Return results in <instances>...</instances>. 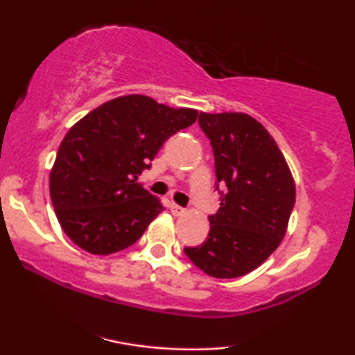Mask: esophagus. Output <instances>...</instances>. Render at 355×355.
Wrapping results in <instances>:
<instances>
[{"instance_id": "esophagus-1", "label": "esophagus", "mask_w": 355, "mask_h": 355, "mask_svg": "<svg viewBox=\"0 0 355 355\" xmlns=\"http://www.w3.org/2000/svg\"><path fill=\"white\" fill-rule=\"evenodd\" d=\"M169 210H171L173 215H176V216L184 215V213H186V208L179 207V205H176V203H169Z\"/></svg>"}]
</instances>
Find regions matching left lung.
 Returning <instances> with one entry per match:
<instances>
[{"label": "left lung", "instance_id": "left-lung-1", "mask_svg": "<svg viewBox=\"0 0 355 355\" xmlns=\"http://www.w3.org/2000/svg\"><path fill=\"white\" fill-rule=\"evenodd\" d=\"M198 124L215 155L220 208L208 216L202 245L184 252L213 278H239L260 266L283 241L295 203V184L268 130L245 113H200Z\"/></svg>", "mask_w": 355, "mask_h": 355}]
</instances>
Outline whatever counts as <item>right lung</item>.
I'll return each mask as SVG.
<instances>
[{"instance_id":"obj_1","label":"right lung","mask_w":355,"mask_h":355,"mask_svg":"<svg viewBox=\"0 0 355 355\" xmlns=\"http://www.w3.org/2000/svg\"><path fill=\"white\" fill-rule=\"evenodd\" d=\"M197 110L124 95L90 111L67 130L50 173V196L67 237L110 255L137 242L163 211L137 182L163 144L196 123Z\"/></svg>"}]
</instances>
